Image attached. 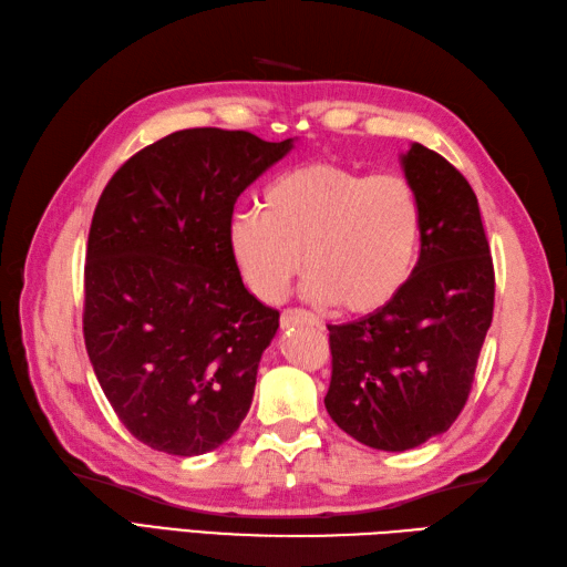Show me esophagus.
<instances>
[{
	"mask_svg": "<svg viewBox=\"0 0 567 567\" xmlns=\"http://www.w3.org/2000/svg\"><path fill=\"white\" fill-rule=\"evenodd\" d=\"M301 323L319 326V319H316L313 313H309L305 309H287V311H282V316H280V326L282 328H292V326H301Z\"/></svg>",
	"mask_w": 567,
	"mask_h": 567,
	"instance_id": "obj_1",
	"label": "esophagus"
}]
</instances>
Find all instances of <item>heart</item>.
Segmentation results:
<instances>
[{
    "label": "heart",
    "mask_w": 567,
    "mask_h": 567,
    "mask_svg": "<svg viewBox=\"0 0 567 567\" xmlns=\"http://www.w3.org/2000/svg\"><path fill=\"white\" fill-rule=\"evenodd\" d=\"M231 256L262 301H280L307 266V295L348 313L389 307L413 280L423 205L399 174L370 176L331 162L285 171L229 227Z\"/></svg>",
    "instance_id": "obj_1"
}]
</instances>
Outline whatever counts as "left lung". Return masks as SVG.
I'll return each instance as SVG.
<instances>
[{
  "label": "left lung",
  "mask_w": 567,
  "mask_h": 567,
  "mask_svg": "<svg viewBox=\"0 0 567 567\" xmlns=\"http://www.w3.org/2000/svg\"><path fill=\"white\" fill-rule=\"evenodd\" d=\"M423 205L413 280L389 307L328 326L326 411L350 437L405 452L452 427L464 411L493 321L495 272L476 193L423 144L401 156Z\"/></svg>",
  "instance_id": "1"
}]
</instances>
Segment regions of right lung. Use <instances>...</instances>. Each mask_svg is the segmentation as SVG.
Masks as SVG:
<instances>
[{
  "mask_svg": "<svg viewBox=\"0 0 567 567\" xmlns=\"http://www.w3.org/2000/svg\"><path fill=\"white\" fill-rule=\"evenodd\" d=\"M295 147L193 127L115 171L89 229L84 343L133 437L197 456L239 430L280 311L248 292L231 256L236 197Z\"/></svg>",
  "mask_w": 567,
  "mask_h": 567,
  "instance_id": "obj_1",
  "label": "right lung"
}]
</instances>
